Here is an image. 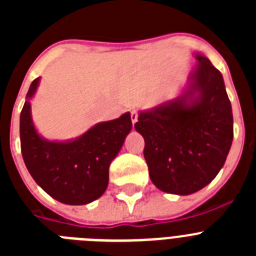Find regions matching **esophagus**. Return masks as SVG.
<instances>
[{"instance_id":"1","label":"esophagus","mask_w":256,"mask_h":256,"mask_svg":"<svg viewBox=\"0 0 256 256\" xmlns=\"http://www.w3.org/2000/svg\"><path fill=\"white\" fill-rule=\"evenodd\" d=\"M130 119H132L133 124L138 120V112H137V110H134V108H132V110H130Z\"/></svg>"}]
</instances>
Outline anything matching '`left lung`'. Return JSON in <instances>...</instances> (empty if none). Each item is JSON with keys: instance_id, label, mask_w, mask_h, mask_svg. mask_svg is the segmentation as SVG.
<instances>
[{"instance_id": "1", "label": "left lung", "mask_w": 256, "mask_h": 256, "mask_svg": "<svg viewBox=\"0 0 256 256\" xmlns=\"http://www.w3.org/2000/svg\"><path fill=\"white\" fill-rule=\"evenodd\" d=\"M187 91L134 124L144 140L148 174L159 190L190 195L209 184L224 165L234 140V116L220 72L196 55Z\"/></svg>"}]
</instances>
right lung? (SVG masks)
<instances>
[{
	"label": "right lung",
	"instance_id": "right-lung-1",
	"mask_svg": "<svg viewBox=\"0 0 256 256\" xmlns=\"http://www.w3.org/2000/svg\"><path fill=\"white\" fill-rule=\"evenodd\" d=\"M40 78L32 82L20 114V144L33 180L51 198L68 205H84L100 198L108 183V166L132 130L130 114L98 123L69 142L40 137L30 116L29 98Z\"/></svg>",
	"mask_w": 256,
	"mask_h": 256
}]
</instances>
